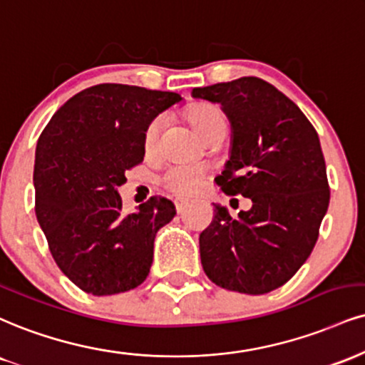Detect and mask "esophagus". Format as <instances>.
Wrapping results in <instances>:
<instances>
[{
  "mask_svg": "<svg viewBox=\"0 0 365 365\" xmlns=\"http://www.w3.org/2000/svg\"><path fill=\"white\" fill-rule=\"evenodd\" d=\"M187 205H188L187 200H183V199H177V200H175V207H177L178 212H183Z\"/></svg>",
  "mask_w": 365,
  "mask_h": 365,
  "instance_id": "esophagus-1",
  "label": "esophagus"
}]
</instances>
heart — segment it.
<instances>
[{
	"label": "heart",
	"instance_id": "obj_1",
	"mask_svg": "<svg viewBox=\"0 0 365 365\" xmlns=\"http://www.w3.org/2000/svg\"><path fill=\"white\" fill-rule=\"evenodd\" d=\"M185 117L200 135L207 134L214 125L226 122L221 108L212 103L192 105V107L187 108ZM160 118H155V120L148 125L146 133H144V146H146V149H153V146H155L158 133H160ZM204 178L205 173L200 166L175 165L165 173L163 185L168 188L171 194L178 197H188L199 190L202 183H204Z\"/></svg>",
	"mask_w": 365,
	"mask_h": 365
}]
</instances>
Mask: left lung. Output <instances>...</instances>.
<instances>
[{
  "label": "left lung",
  "instance_id": "obj_1",
  "mask_svg": "<svg viewBox=\"0 0 365 365\" xmlns=\"http://www.w3.org/2000/svg\"><path fill=\"white\" fill-rule=\"evenodd\" d=\"M219 103L231 122V155L216 178L227 195L252 199L232 219L214 204L200 232V262L219 287L267 294L301 269L313 252L330 204L318 133L301 108L255 76L192 90Z\"/></svg>",
  "mask_w": 365,
  "mask_h": 365
}]
</instances>
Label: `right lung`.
Segmentation results:
<instances>
[{
  "mask_svg": "<svg viewBox=\"0 0 365 365\" xmlns=\"http://www.w3.org/2000/svg\"><path fill=\"white\" fill-rule=\"evenodd\" d=\"M180 100L173 91L103 83L69 98L38 138L35 214L57 267L81 291L112 296L146 280L156 232L177 209L151 197L124 214L117 187L143 161L148 125Z\"/></svg>",
  "mask_w": 365,
  "mask_h": 365,
  "instance_id": "right-lung-1",
  "label": "right lung"
}]
</instances>
